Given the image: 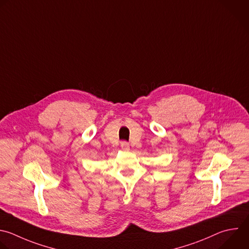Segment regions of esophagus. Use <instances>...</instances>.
<instances>
[{"label":"esophagus","instance_id":"esophagus-1","mask_svg":"<svg viewBox=\"0 0 249 249\" xmlns=\"http://www.w3.org/2000/svg\"><path fill=\"white\" fill-rule=\"evenodd\" d=\"M120 145H121V148L123 150H129L130 149V145H129V143L127 142H122Z\"/></svg>","mask_w":249,"mask_h":249}]
</instances>
